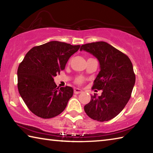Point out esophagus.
<instances>
[{
  "label": "esophagus",
  "mask_w": 153,
  "mask_h": 153,
  "mask_svg": "<svg viewBox=\"0 0 153 153\" xmlns=\"http://www.w3.org/2000/svg\"><path fill=\"white\" fill-rule=\"evenodd\" d=\"M82 92V90L79 89V88H75L74 89V93H75V94H79V93H81Z\"/></svg>",
  "instance_id": "1"
}]
</instances>
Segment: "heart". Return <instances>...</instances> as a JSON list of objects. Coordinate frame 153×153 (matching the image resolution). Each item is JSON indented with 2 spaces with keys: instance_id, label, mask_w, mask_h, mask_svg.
<instances>
[{
  "instance_id": "b5f03b06",
  "label": "heart",
  "mask_w": 153,
  "mask_h": 153,
  "mask_svg": "<svg viewBox=\"0 0 153 153\" xmlns=\"http://www.w3.org/2000/svg\"><path fill=\"white\" fill-rule=\"evenodd\" d=\"M76 82H77V84H82V83L83 82H84V78H83L82 77H77Z\"/></svg>"
}]
</instances>
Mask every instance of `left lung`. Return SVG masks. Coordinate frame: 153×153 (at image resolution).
<instances>
[{
    "label": "left lung",
    "mask_w": 153,
    "mask_h": 153,
    "mask_svg": "<svg viewBox=\"0 0 153 153\" xmlns=\"http://www.w3.org/2000/svg\"><path fill=\"white\" fill-rule=\"evenodd\" d=\"M80 51L98 59L100 71L92 88L102 90L100 96H91L90 102L84 106L85 112L98 121L112 120L130 98L136 81L132 63L125 54L102 41L82 45Z\"/></svg>",
    "instance_id": "left-lung-1"
}]
</instances>
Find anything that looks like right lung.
Returning <instances> with one entry per match:
<instances>
[{
	"instance_id": "add662e5",
	"label": "right lung",
	"mask_w": 153,
	"mask_h": 153,
	"mask_svg": "<svg viewBox=\"0 0 153 153\" xmlns=\"http://www.w3.org/2000/svg\"><path fill=\"white\" fill-rule=\"evenodd\" d=\"M80 45L51 41L27 52L17 69L19 94L32 112L43 119L56 117L74 94L71 87H57L54 77L65 67Z\"/></svg>"
}]
</instances>
